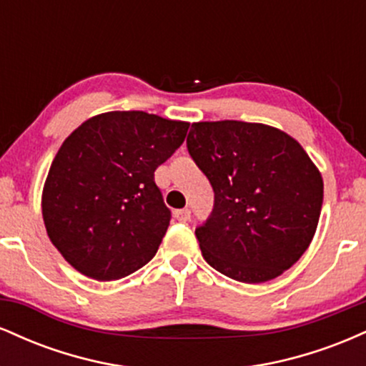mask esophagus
<instances>
[{"mask_svg": "<svg viewBox=\"0 0 366 366\" xmlns=\"http://www.w3.org/2000/svg\"><path fill=\"white\" fill-rule=\"evenodd\" d=\"M174 217L177 218L179 222H187L189 218H191V209H187V208H182V209H175Z\"/></svg>", "mask_w": 366, "mask_h": 366, "instance_id": "34e87169", "label": "esophagus"}]
</instances>
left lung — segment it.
I'll list each match as a JSON object with an SVG mask.
<instances>
[{"mask_svg": "<svg viewBox=\"0 0 366 366\" xmlns=\"http://www.w3.org/2000/svg\"><path fill=\"white\" fill-rule=\"evenodd\" d=\"M187 151L215 192L196 229L209 267L247 284L291 268L312 242L323 203L322 175L300 142L270 125L197 122Z\"/></svg>", "mask_w": 366, "mask_h": 366, "instance_id": "left-lung-1", "label": "left lung"}]
</instances>
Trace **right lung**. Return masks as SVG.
Segmentation results:
<instances>
[{"mask_svg":"<svg viewBox=\"0 0 366 366\" xmlns=\"http://www.w3.org/2000/svg\"><path fill=\"white\" fill-rule=\"evenodd\" d=\"M189 124L146 112H108L63 141L43 189L49 239L75 270L117 280L157 254L172 213L154 170L187 136Z\"/></svg>","mask_w":366,"mask_h":366,"instance_id":"1","label":"right lung"}]
</instances>
